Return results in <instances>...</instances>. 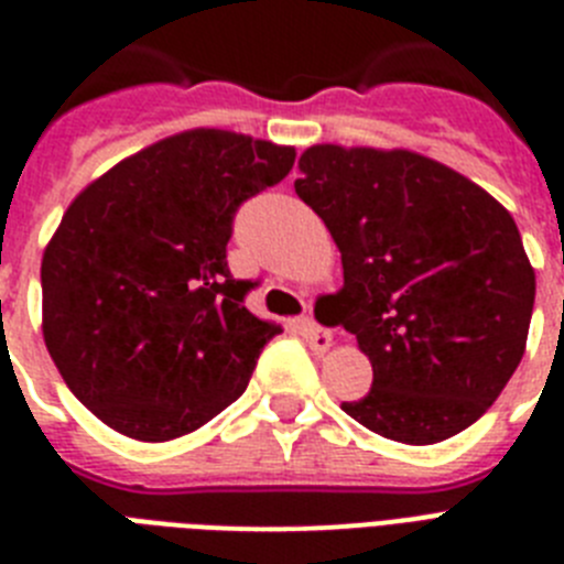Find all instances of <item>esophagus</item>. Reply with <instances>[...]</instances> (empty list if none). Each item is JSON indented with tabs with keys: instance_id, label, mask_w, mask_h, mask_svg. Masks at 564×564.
<instances>
[{
	"instance_id": "esophagus-1",
	"label": "esophagus",
	"mask_w": 564,
	"mask_h": 564,
	"mask_svg": "<svg viewBox=\"0 0 564 564\" xmlns=\"http://www.w3.org/2000/svg\"><path fill=\"white\" fill-rule=\"evenodd\" d=\"M302 333H305L307 344H311L313 350L316 352H325L327 347L333 344V336L330 330H325V327H318L313 318H302Z\"/></svg>"
}]
</instances>
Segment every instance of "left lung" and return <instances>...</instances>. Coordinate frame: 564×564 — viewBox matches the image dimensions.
Masks as SVG:
<instances>
[{
  "instance_id": "8db88e82",
  "label": "left lung",
  "mask_w": 564,
  "mask_h": 564,
  "mask_svg": "<svg viewBox=\"0 0 564 564\" xmlns=\"http://www.w3.org/2000/svg\"><path fill=\"white\" fill-rule=\"evenodd\" d=\"M296 194L341 251L327 325L358 338L372 390L341 410L412 446L446 441L497 401L525 352L536 279L514 217L423 154L325 143Z\"/></svg>"
}]
</instances>
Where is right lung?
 <instances>
[{
  "label": "right lung",
  "mask_w": 564,
  "mask_h": 564,
  "mask_svg": "<svg viewBox=\"0 0 564 564\" xmlns=\"http://www.w3.org/2000/svg\"><path fill=\"white\" fill-rule=\"evenodd\" d=\"M296 152L192 129L132 154L69 203L42 259L44 344L107 426L161 443L246 392L282 327L246 307L226 246L239 206L285 181Z\"/></svg>",
  "instance_id": "add662e5"
}]
</instances>
